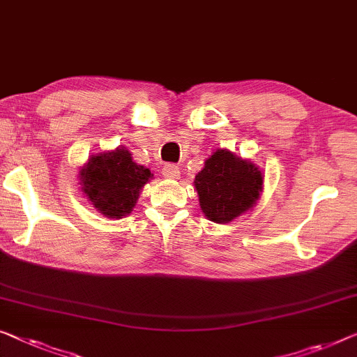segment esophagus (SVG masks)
Instances as JSON below:
<instances>
[{"instance_id":"esophagus-1","label":"esophagus","mask_w":357,"mask_h":357,"mask_svg":"<svg viewBox=\"0 0 357 357\" xmlns=\"http://www.w3.org/2000/svg\"><path fill=\"white\" fill-rule=\"evenodd\" d=\"M162 173H163L165 178H169V179H178L179 174H181L179 167H178V165H174V163L165 165Z\"/></svg>"}]
</instances>
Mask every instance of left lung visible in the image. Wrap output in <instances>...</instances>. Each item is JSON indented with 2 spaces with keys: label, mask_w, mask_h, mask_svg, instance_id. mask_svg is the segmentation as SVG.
Returning a JSON list of instances; mask_svg holds the SVG:
<instances>
[{
  "label": "left lung",
  "mask_w": 357,
  "mask_h": 357,
  "mask_svg": "<svg viewBox=\"0 0 357 357\" xmlns=\"http://www.w3.org/2000/svg\"><path fill=\"white\" fill-rule=\"evenodd\" d=\"M194 185L200 208L210 221L226 225L253 208L263 190V173L250 160L218 149L205 160Z\"/></svg>",
  "instance_id": "left-lung-1"
}]
</instances>
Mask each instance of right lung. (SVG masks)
Instances as JSON below:
<instances>
[{"label": "right lung", "mask_w": 357, "mask_h": 357, "mask_svg": "<svg viewBox=\"0 0 357 357\" xmlns=\"http://www.w3.org/2000/svg\"><path fill=\"white\" fill-rule=\"evenodd\" d=\"M152 176L151 169L132 162L130 151L116 147L91 155L79 172V184L96 210L120 220L135 208L141 189Z\"/></svg>", "instance_id": "add662e5"}]
</instances>
